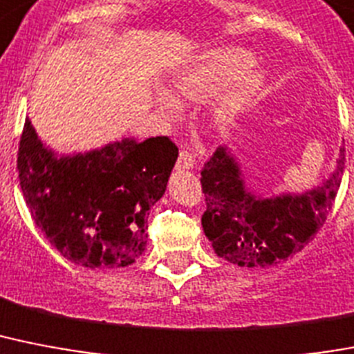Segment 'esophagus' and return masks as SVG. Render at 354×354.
Returning a JSON list of instances; mask_svg holds the SVG:
<instances>
[{"label":"esophagus","mask_w":354,"mask_h":354,"mask_svg":"<svg viewBox=\"0 0 354 354\" xmlns=\"http://www.w3.org/2000/svg\"><path fill=\"white\" fill-rule=\"evenodd\" d=\"M194 167V158L192 154H189L187 151L180 152V156L176 160V169L178 171H189V169Z\"/></svg>","instance_id":"obj_1"}]
</instances>
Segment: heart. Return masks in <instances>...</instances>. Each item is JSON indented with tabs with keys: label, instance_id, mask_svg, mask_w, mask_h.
Wrapping results in <instances>:
<instances>
[{
	"label": "heart",
	"instance_id": "heart-1",
	"mask_svg": "<svg viewBox=\"0 0 354 354\" xmlns=\"http://www.w3.org/2000/svg\"><path fill=\"white\" fill-rule=\"evenodd\" d=\"M254 56L243 48L220 47L200 54L171 80L169 93L156 94L158 109L167 118L178 114V102H205L231 85L211 109V120L222 127L234 122L263 87V73L249 71Z\"/></svg>",
	"mask_w": 354,
	"mask_h": 354
}]
</instances>
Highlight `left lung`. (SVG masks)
Returning a JSON list of instances; mask_svg holds the SVG:
<instances>
[{"instance_id":"obj_1","label":"left lung","mask_w":354,"mask_h":354,"mask_svg":"<svg viewBox=\"0 0 354 354\" xmlns=\"http://www.w3.org/2000/svg\"><path fill=\"white\" fill-rule=\"evenodd\" d=\"M344 145L331 174L301 192L263 194L247 183L229 145L203 165L202 227L218 257L240 267L278 266L311 242L331 211L344 174Z\"/></svg>"}]
</instances>
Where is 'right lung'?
<instances>
[{"mask_svg":"<svg viewBox=\"0 0 354 354\" xmlns=\"http://www.w3.org/2000/svg\"><path fill=\"white\" fill-rule=\"evenodd\" d=\"M176 158L167 136L63 154L27 118L19 185L37 229L63 258L91 269L127 267L145 252L149 211L165 194Z\"/></svg>","mask_w":354,"mask_h":354,"instance_id":"1","label":"right lung"}]
</instances>
